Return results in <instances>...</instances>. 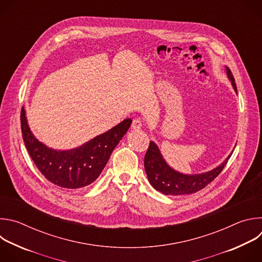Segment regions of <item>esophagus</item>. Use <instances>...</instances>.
Returning a JSON list of instances; mask_svg holds the SVG:
<instances>
[{
  "mask_svg": "<svg viewBox=\"0 0 262 262\" xmlns=\"http://www.w3.org/2000/svg\"><path fill=\"white\" fill-rule=\"evenodd\" d=\"M141 127H142V121L140 120V119H134V121H133V123H132V128L134 129V130H136V132H138V130H140L141 129Z\"/></svg>",
  "mask_w": 262,
  "mask_h": 262,
  "instance_id": "obj_1",
  "label": "esophagus"
}]
</instances>
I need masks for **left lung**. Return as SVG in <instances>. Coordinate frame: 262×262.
<instances>
[{"instance_id":"left-lung-1","label":"left lung","mask_w":262,"mask_h":262,"mask_svg":"<svg viewBox=\"0 0 262 262\" xmlns=\"http://www.w3.org/2000/svg\"><path fill=\"white\" fill-rule=\"evenodd\" d=\"M227 78L237 93L235 81L231 70L225 66ZM232 152L222 164L214 169L200 174H183L171 168L163 158L158 145L150 141L144 159V167L147 178L154 188L164 195H190L196 193L211 182L226 166Z\"/></svg>"}]
</instances>
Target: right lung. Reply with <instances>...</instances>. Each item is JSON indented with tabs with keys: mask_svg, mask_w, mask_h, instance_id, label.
<instances>
[{
	"mask_svg": "<svg viewBox=\"0 0 262 262\" xmlns=\"http://www.w3.org/2000/svg\"><path fill=\"white\" fill-rule=\"evenodd\" d=\"M132 122L130 118L124 119L80 147L57 150L35 138L28 124L25 106L20 113L23 139L30 157L49 181L64 189H80L92 183L100 175Z\"/></svg>",
	"mask_w": 262,
	"mask_h": 262,
	"instance_id": "right-lung-1",
	"label": "right lung"
}]
</instances>
